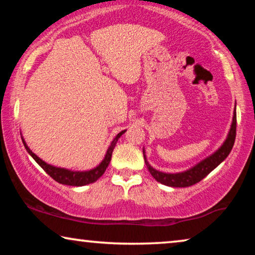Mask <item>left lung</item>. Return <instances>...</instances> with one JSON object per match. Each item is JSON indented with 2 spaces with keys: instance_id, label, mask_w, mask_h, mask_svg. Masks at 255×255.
I'll return each instance as SVG.
<instances>
[{
  "instance_id": "8db88e82",
  "label": "left lung",
  "mask_w": 255,
  "mask_h": 255,
  "mask_svg": "<svg viewBox=\"0 0 255 255\" xmlns=\"http://www.w3.org/2000/svg\"><path fill=\"white\" fill-rule=\"evenodd\" d=\"M236 131H237V115L236 109L235 114H233V121L231 128L228 134V138L224 141L221 147L218 148V151H216L214 154L208 156L207 159H204L203 161L197 163L196 166H194L193 168L186 170L183 173H176V174H168V173H162L159 170H155L148 165V162L146 161L145 152L144 153V159L145 163L147 166V168L151 173V175L158 181V182L165 184V186L169 187H175V188H183V187H190L193 184L200 182L201 180H203L209 173L212 172L216 167H217L222 161H224L226 156L230 154L231 149L233 147L236 140Z\"/></svg>"
}]
</instances>
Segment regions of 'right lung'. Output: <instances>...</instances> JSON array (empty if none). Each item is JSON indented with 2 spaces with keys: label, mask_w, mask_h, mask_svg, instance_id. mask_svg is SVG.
I'll list each match as a JSON object with an SVG mask.
<instances>
[{
  "label": "right lung",
  "mask_w": 255,
  "mask_h": 255,
  "mask_svg": "<svg viewBox=\"0 0 255 255\" xmlns=\"http://www.w3.org/2000/svg\"><path fill=\"white\" fill-rule=\"evenodd\" d=\"M125 132L122 131L118 133L115 139L111 142L110 147L108 148V152L106 154V158L102 162L100 163L99 166L96 167V168H94L92 170H88V172H73V170H68V169H65V168H58V167H54V166H51L46 163L43 160L38 158V156L34 154V153L31 151V149L27 147V145L25 144V141L23 140V144L25 146L26 151L29 154L32 156V158L36 160L38 165H39L41 168H43L45 172H46L48 175H50L52 179L57 181V182L61 183V184H67V186H74V187H81V186H86V184H89V183H93L95 182L96 180H99L101 176L103 175V173L106 172L108 165L110 163V160H111V155H113V151L115 148V146H116V142L118 139L122 134H123Z\"/></svg>",
  "instance_id": "obj_1"
}]
</instances>
